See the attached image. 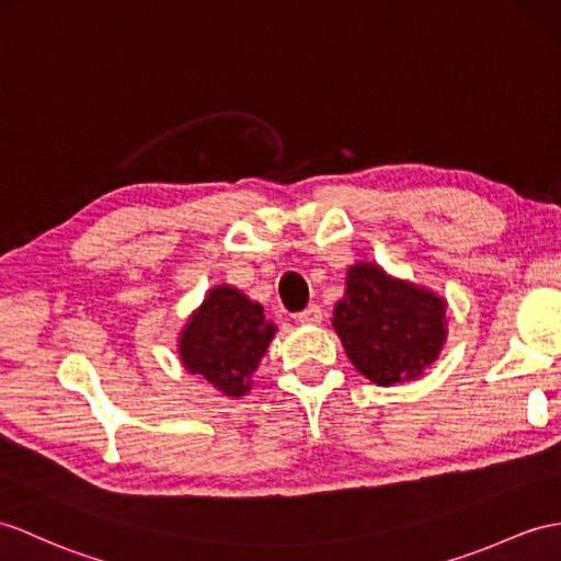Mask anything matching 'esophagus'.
Masks as SVG:
<instances>
[{
    "instance_id": "34e87169",
    "label": "esophagus",
    "mask_w": 561,
    "mask_h": 561,
    "mask_svg": "<svg viewBox=\"0 0 561 561\" xmlns=\"http://www.w3.org/2000/svg\"><path fill=\"white\" fill-rule=\"evenodd\" d=\"M297 321L305 323V325H317L323 321V311L319 305H309L305 311L297 313Z\"/></svg>"
}]
</instances>
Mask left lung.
I'll return each mask as SVG.
<instances>
[{
	"mask_svg": "<svg viewBox=\"0 0 561 561\" xmlns=\"http://www.w3.org/2000/svg\"><path fill=\"white\" fill-rule=\"evenodd\" d=\"M333 328L350 362L378 386L414 380L445 343V302L412 283L390 278L376 264L347 271L345 297Z\"/></svg>",
	"mask_w": 561,
	"mask_h": 561,
	"instance_id": "left-lung-1",
	"label": "left lung"
}]
</instances>
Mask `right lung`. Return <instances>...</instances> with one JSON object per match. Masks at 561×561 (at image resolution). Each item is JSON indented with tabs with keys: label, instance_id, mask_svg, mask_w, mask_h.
<instances>
[{
	"label": "right lung",
	"instance_id": "obj_1",
	"mask_svg": "<svg viewBox=\"0 0 561 561\" xmlns=\"http://www.w3.org/2000/svg\"><path fill=\"white\" fill-rule=\"evenodd\" d=\"M273 333L276 325L264 319L262 307L240 290L218 285L185 325L181 362L228 398H240L250 390Z\"/></svg>",
	"mask_w": 561,
	"mask_h": 561
}]
</instances>
